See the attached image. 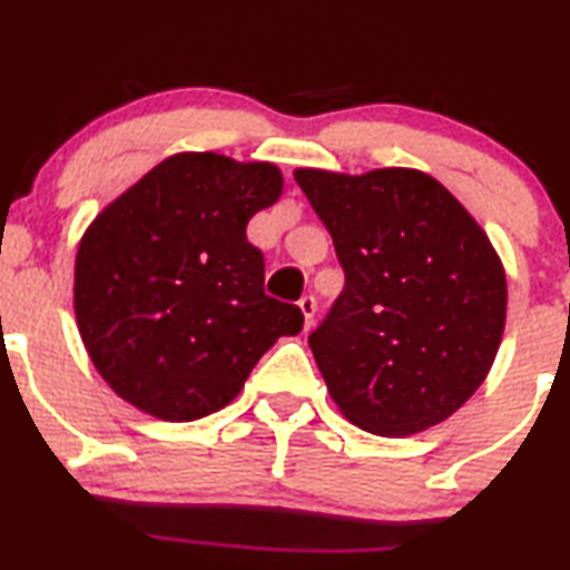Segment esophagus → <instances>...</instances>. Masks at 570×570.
<instances>
[{"label": "esophagus", "mask_w": 570, "mask_h": 570, "mask_svg": "<svg viewBox=\"0 0 570 570\" xmlns=\"http://www.w3.org/2000/svg\"><path fill=\"white\" fill-rule=\"evenodd\" d=\"M299 311L305 315V332L307 328H313V321H315V297L313 294H305L303 299H299Z\"/></svg>", "instance_id": "esophagus-1"}]
</instances>
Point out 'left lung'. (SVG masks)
Segmentation results:
<instances>
[{
	"label": "left lung",
	"instance_id": "left-lung-1",
	"mask_svg": "<svg viewBox=\"0 0 570 570\" xmlns=\"http://www.w3.org/2000/svg\"><path fill=\"white\" fill-rule=\"evenodd\" d=\"M332 233L345 289L307 337L353 424L406 438L449 420L489 376L507 318L502 259L420 169H294Z\"/></svg>",
	"mask_w": 570,
	"mask_h": 570
}]
</instances>
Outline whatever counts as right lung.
<instances>
[{"instance_id":"1","label":"right lung","mask_w":570,"mask_h":570,"mask_svg":"<svg viewBox=\"0 0 570 570\" xmlns=\"http://www.w3.org/2000/svg\"><path fill=\"white\" fill-rule=\"evenodd\" d=\"M284 190L276 164L175 154L85 230L73 311L92 366L116 395L164 422L209 416L303 311L265 294L246 223Z\"/></svg>"}]
</instances>
